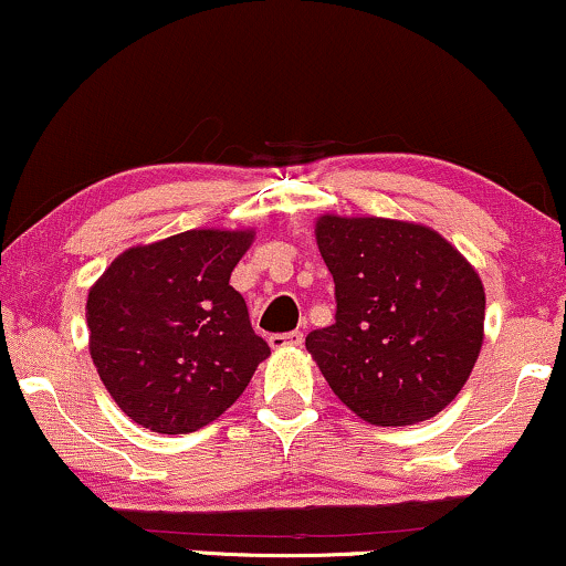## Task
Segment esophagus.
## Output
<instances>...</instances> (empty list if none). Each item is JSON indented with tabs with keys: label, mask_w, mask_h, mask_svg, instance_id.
<instances>
[{
	"label": "esophagus",
	"mask_w": 566,
	"mask_h": 566,
	"mask_svg": "<svg viewBox=\"0 0 566 566\" xmlns=\"http://www.w3.org/2000/svg\"><path fill=\"white\" fill-rule=\"evenodd\" d=\"M269 345L274 349H284V347H300L303 345V332H287V334H271Z\"/></svg>",
	"instance_id": "esophagus-1"
}]
</instances>
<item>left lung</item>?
I'll list each match as a JSON object with an SVG mask.
<instances>
[{"instance_id":"left-lung-1","label":"left lung","mask_w":566,"mask_h":566,"mask_svg":"<svg viewBox=\"0 0 566 566\" xmlns=\"http://www.w3.org/2000/svg\"><path fill=\"white\" fill-rule=\"evenodd\" d=\"M336 321L305 336L336 397L370 426L439 415L473 374L485 292L464 255L426 224L381 217L316 221Z\"/></svg>"}]
</instances>
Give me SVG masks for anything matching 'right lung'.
Returning a JSON list of instances; mask_svg holds the SVG:
<instances>
[{
  "mask_svg": "<svg viewBox=\"0 0 566 566\" xmlns=\"http://www.w3.org/2000/svg\"><path fill=\"white\" fill-rule=\"evenodd\" d=\"M253 230H188L127 248L88 290V349L127 418L192 433L238 402L271 349L230 284Z\"/></svg>",
  "mask_w": 566,
  "mask_h": 566,
  "instance_id": "add662e5",
  "label": "right lung"
}]
</instances>
